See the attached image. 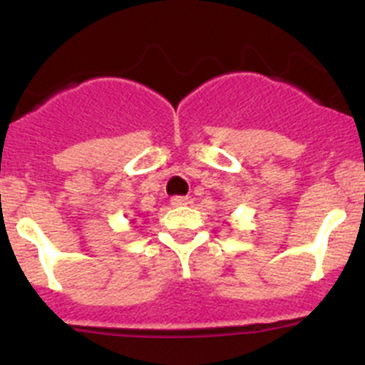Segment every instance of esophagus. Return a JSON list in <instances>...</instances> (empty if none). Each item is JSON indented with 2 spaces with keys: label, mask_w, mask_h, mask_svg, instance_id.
<instances>
[{
  "label": "esophagus",
  "mask_w": 365,
  "mask_h": 365,
  "mask_svg": "<svg viewBox=\"0 0 365 365\" xmlns=\"http://www.w3.org/2000/svg\"><path fill=\"white\" fill-rule=\"evenodd\" d=\"M171 205L173 206H185V205H189V197L175 196V197H171Z\"/></svg>",
  "instance_id": "1"
}]
</instances>
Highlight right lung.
<instances>
[{
    "label": "right lung",
    "mask_w": 365,
    "mask_h": 365,
    "mask_svg": "<svg viewBox=\"0 0 365 365\" xmlns=\"http://www.w3.org/2000/svg\"><path fill=\"white\" fill-rule=\"evenodd\" d=\"M130 222H132V224H134V219H132V220H130Z\"/></svg>",
    "instance_id": "add662e5"
}]
</instances>
